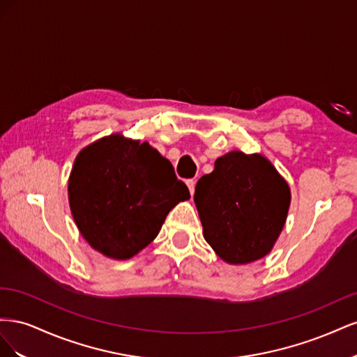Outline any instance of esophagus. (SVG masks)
Wrapping results in <instances>:
<instances>
[{
    "mask_svg": "<svg viewBox=\"0 0 357 357\" xmlns=\"http://www.w3.org/2000/svg\"><path fill=\"white\" fill-rule=\"evenodd\" d=\"M186 185H188V188H189V190H190V195H193V192H195V185H197V181L193 180V178H190V180H188V181H186Z\"/></svg>",
    "mask_w": 357,
    "mask_h": 357,
    "instance_id": "obj_1",
    "label": "esophagus"
}]
</instances>
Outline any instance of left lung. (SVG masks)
Returning a JSON list of instances; mask_svg holds the SVG:
<instances>
[{
  "label": "left lung",
  "mask_w": 357,
  "mask_h": 357,
  "mask_svg": "<svg viewBox=\"0 0 357 357\" xmlns=\"http://www.w3.org/2000/svg\"><path fill=\"white\" fill-rule=\"evenodd\" d=\"M193 201L205 241L225 262L241 265L271 252L286 223L290 189L266 158L234 150L198 180Z\"/></svg>",
  "instance_id": "left-lung-1"
}]
</instances>
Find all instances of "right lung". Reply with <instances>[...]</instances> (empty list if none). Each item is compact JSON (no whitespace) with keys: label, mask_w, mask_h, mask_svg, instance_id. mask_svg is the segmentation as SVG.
Returning <instances> with one entry per match:
<instances>
[{"label":"right lung","mask_w":357,"mask_h":357,"mask_svg":"<svg viewBox=\"0 0 357 357\" xmlns=\"http://www.w3.org/2000/svg\"><path fill=\"white\" fill-rule=\"evenodd\" d=\"M189 198L167 158L121 134L84 147L68 180L70 208L83 238L119 261L152 243L169 210Z\"/></svg>","instance_id":"1"}]
</instances>
